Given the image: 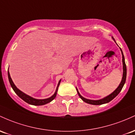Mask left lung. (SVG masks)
Wrapping results in <instances>:
<instances>
[{"label":"left lung","instance_id":"obj_1","mask_svg":"<svg viewBox=\"0 0 135 135\" xmlns=\"http://www.w3.org/2000/svg\"><path fill=\"white\" fill-rule=\"evenodd\" d=\"M113 40L115 41V39L113 38ZM121 52H122V63H123V76H122V81H121L120 85H119V87L117 88V89L115 91H113L111 94H110L109 96L105 97V98H103V99H99V100H90V99H85V98H84L80 94L79 92H78V89H76L77 92L78 94V96H80V98L82 99L84 102L90 104H94V105H99V104H104V103H109L110 101H111L113 99H114L115 97L117 96L118 94H119V92L121 91L122 90V87H123L124 85L125 82H126V73H127V69H126V65L125 63V60H124V57L123 53H122V50L120 49Z\"/></svg>","mask_w":135,"mask_h":135}]
</instances>
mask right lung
Here are the masks:
<instances>
[{
  "label": "right lung",
  "mask_w": 135,
  "mask_h": 135,
  "mask_svg": "<svg viewBox=\"0 0 135 135\" xmlns=\"http://www.w3.org/2000/svg\"><path fill=\"white\" fill-rule=\"evenodd\" d=\"M8 78H9V81L11 86V87L13 88V90L15 92V93H16V94H17L18 96L20 98H21V99H22L24 101H25V102L27 103H28L30 104H32V105H36V106L43 105V104H47V103H48L51 102L52 100H54L56 97V95H57V90H58V87H59V84L60 82V80L59 82V84H58V85H57V89H56V91L55 92V94H54L52 96L50 97V98H47V99H34V98H32V97H31V96H28V95L25 94H24L23 92L20 91L18 89H17V87L15 86L14 83H13V81H12L11 78L9 73V71H8Z\"/></svg>",
  "instance_id": "obj_1"
}]
</instances>
